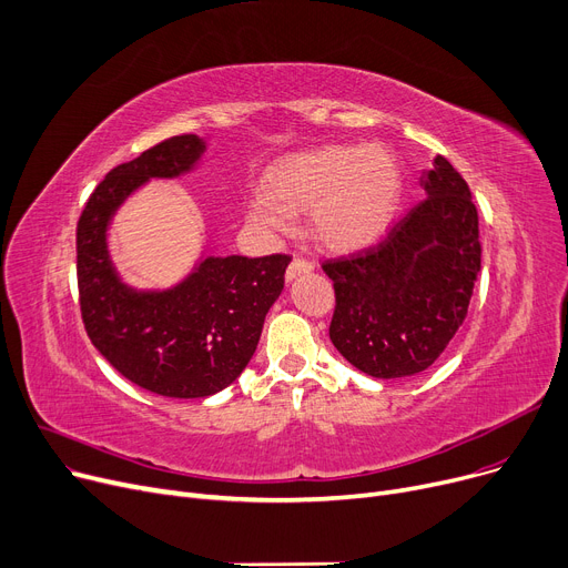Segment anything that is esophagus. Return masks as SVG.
Returning a JSON list of instances; mask_svg holds the SVG:
<instances>
[{"label":"esophagus","mask_w":568,"mask_h":568,"mask_svg":"<svg viewBox=\"0 0 568 568\" xmlns=\"http://www.w3.org/2000/svg\"><path fill=\"white\" fill-rule=\"evenodd\" d=\"M311 268H313V264H311L308 260H304V257H294V260L290 262V266H287L285 278H287V281H294V278H300V276L308 274Z\"/></svg>","instance_id":"obj_1"}]
</instances>
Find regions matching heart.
Wrapping results in <instances>:
<instances>
[{"label":"heart","mask_w":568,"mask_h":568,"mask_svg":"<svg viewBox=\"0 0 568 568\" xmlns=\"http://www.w3.org/2000/svg\"><path fill=\"white\" fill-rule=\"evenodd\" d=\"M268 191L248 200V221L262 232L292 230L308 209L311 234L338 253L375 244L394 223L403 197V170L386 146H324L287 156L268 172Z\"/></svg>","instance_id":"obj_1"}]
</instances>
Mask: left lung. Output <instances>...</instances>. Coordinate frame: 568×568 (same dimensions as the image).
<instances>
[{"instance_id": "left-lung-1", "label": "left lung", "mask_w": 568, "mask_h": 568, "mask_svg": "<svg viewBox=\"0 0 568 568\" xmlns=\"http://www.w3.org/2000/svg\"><path fill=\"white\" fill-rule=\"evenodd\" d=\"M426 200L375 248L324 262L336 311L329 338L379 379L419 375L452 343L481 272L479 214L444 156L422 172Z\"/></svg>"}]
</instances>
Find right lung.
<instances>
[{
    "instance_id": "right-lung-1",
    "label": "right lung",
    "mask_w": 568,
    "mask_h": 568,
    "mask_svg": "<svg viewBox=\"0 0 568 568\" xmlns=\"http://www.w3.org/2000/svg\"><path fill=\"white\" fill-rule=\"evenodd\" d=\"M200 135H176L116 165L78 221V287L87 336L126 379L165 398H206L248 366L264 317L285 285L287 255H216L204 248L170 287H135L110 253L114 214L152 179L197 170Z\"/></svg>"
}]
</instances>
